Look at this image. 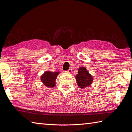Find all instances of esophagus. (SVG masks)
Segmentation results:
<instances>
[{"mask_svg":"<svg viewBox=\"0 0 132 132\" xmlns=\"http://www.w3.org/2000/svg\"><path fill=\"white\" fill-rule=\"evenodd\" d=\"M72 69L71 68H70L69 69L68 71H66V72L67 73H72Z\"/></svg>","mask_w":132,"mask_h":132,"instance_id":"esophagus-1","label":"esophagus"}]
</instances>
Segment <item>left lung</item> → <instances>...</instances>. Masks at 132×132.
<instances>
[{
	"label": "left lung",
	"instance_id": "left-lung-1",
	"mask_svg": "<svg viewBox=\"0 0 132 132\" xmlns=\"http://www.w3.org/2000/svg\"><path fill=\"white\" fill-rule=\"evenodd\" d=\"M77 85L80 88H85L90 85L93 82V78L91 75L87 72L84 67L79 69L78 73L76 76Z\"/></svg>",
	"mask_w": 132,
	"mask_h": 132
}]
</instances>
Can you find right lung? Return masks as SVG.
<instances>
[{
	"mask_svg": "<svg viewBox=\"0 0 132 132\" xmlns=\"http://www.w3.org/2000/svg\"><path fill=\"white\" fill-rule=\"evenodd\" d=\"M59 72H46L41 76V81L45 86L49 87H53L55 86V80Z\"/></svg>",
	"mask_w": 132,
	"mask_h": 132,
	"instance_id": "right-lung-1",
	"label": "right lung"
}]
</instances>
